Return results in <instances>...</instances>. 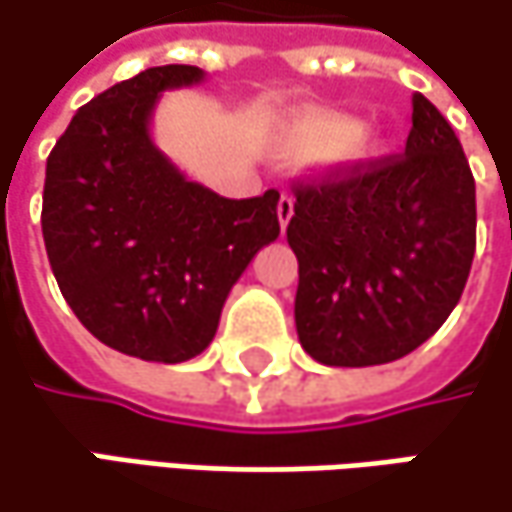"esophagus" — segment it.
<instances>
[{"instance_id": "esophagus-1", "label": "esophagus", "mask_w": 512, "mask_h": 512, "mask_svg": "<svg viewBox=\"0 0 512 512\" xmlns=\"http://www.w3.org/2000/svg\"><path fill=\"white\" fill-rule=\"evenodd\" d=\"M293 213H296V199L293 196H281L278 199V222H281V231H287Z\"/></svg>"}]
</instances>
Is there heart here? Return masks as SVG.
Listing matches in <instances>:
<instances>
[{
    "label": "heart",
    "instance_id": "1",
    "mask_svg": "<svg viewBox=\"0 0 512 512\" xmlns=\"http://www.w3.org/2000/svg\"><path fill=\"white\" fill-rule=\"evenodd\" d=\"M272 155L290 163L334 161L340 155H366L363 122L346 114H302L287 119L272 134Z\"/></svg>",
    "mask_w": 512,
    "mask_h": 512
}]
</instances>
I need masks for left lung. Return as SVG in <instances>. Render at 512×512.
I'll list each match as a JSON object with an SVG mask.
<instances>
[{
    "instance_id": "1",
    "label": "left lung",
    "mask_w": 512,
    "mask_h": 512,
    "mask_svg": "<svg viewBox=\"0 0 512 512\" xmlns=\"http://www.w3.org/2000/svg\"><path fill=\"white\" fill-rule=\"evenodd\" d=\"M296 331L325 366L419 349L457 307L475 257V178L448 119L413 96L404 155L296 187Z\"/></svg>"
}]
</instances>
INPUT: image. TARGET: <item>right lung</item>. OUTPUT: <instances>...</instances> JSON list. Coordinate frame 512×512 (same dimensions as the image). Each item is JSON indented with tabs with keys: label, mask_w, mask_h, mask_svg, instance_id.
Instances as JSON below:
<instances>
[{
	"label": "right lung",
	"mask_w": 512,
	"mask_h": 512,
	"mask_svg": "<svg viewBox=\"0 0 512 512\" xmlns=\"http://www.w3.org/2000/svg\"><path fill=\"white\" fill-rule=\"evenodd\" d=\"M205 81L152 67L78 108L46 161L43 243L78 322L105 346L184 363L208 349L222 304L278 234V193L225 199L152 140L161 93Z\"/></svg>",
	"instance_id": "right-lung-1"
}]
</instances>
